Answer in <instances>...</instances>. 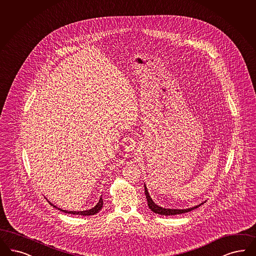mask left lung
Here are the masks:
<instances>
[{
  "label": "left lung",
  "instance_id": "left-lung-1",
  "mask_svg": "<svg viewBox=\"0 0 256 256\" xmlns=\"http://www.w3.org/2000/svg\"><path fill=\"white\" fill-rule=\"evenodd\" d=\"M145 196H146V198H147V202H148V206L149 208H151V210H152L154 214H158L161 216H176V214H185V212H190L194 208H198L199 206H196V207H192V208H186V210H176V208H161L160 206H158L156 204L154 203V201L152 200L151 196H149L148 194V190L147 188L145 186Z\"/></svg>",
  "mask_w": 256,
  "mask_h": 256
}]
</instances>
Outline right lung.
<instances>
[{"instance_id":"add662e5","label":"right lung","mask_w":256,"mask_h":256,"mask_svg":"<svg viewBox=\"0 0 256 256\" xmlns=\"http://www.w3.org/2000/svg\"><path fill=\"white\" fill-rule=\"evenodd\" d=\"M51 204V203H50ZM52 205V204H51ZM102 205H104V200L102 198H100V201H98V203L96 205L94 208H90V210H82V212H67V210H60V208H58V210H62V212H67V214H80V216H94L96 214V212H98L102 208ZM55 208H56V206H54Z\"/></svg>"}]
</instances>
